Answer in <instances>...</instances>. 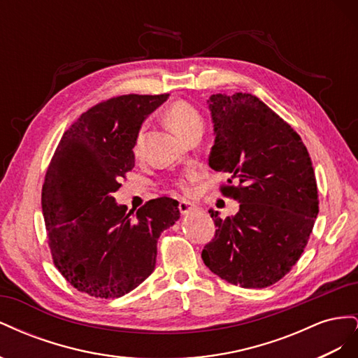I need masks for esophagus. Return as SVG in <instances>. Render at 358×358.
I'll return each instance as SVG.
<instances>
[{
	"label": "esophagus",
	"instance_id": "esophagus-1",
	"mask_svg": "<svg viewBox=\"0 0 358 358\" xmlns=\"http://www.w3.org/2000/svg\"><path fill=\"white\" fill-rule=\"evenodd\" d=\"M196 209H197L196 206L188 203V201H180V203H179V210H180L182 215H188V213L194 212Z\"/></svg>",
	"mask_w": 358,
	"mask_h": 358
}]
</instances>
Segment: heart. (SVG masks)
Instances as JSON below:
<instances>
[{
    "mask_svg": "<svg viewBox=\"0 0 358 358\" xmlns=\"http://www.w3.org/2000/svg\"><path fill=\"white\" fill-rule=\"evenodd\" d=\"M166 117L170 124V127L175 129V131L182 137L188 140L192 134H196L199 131H203V116L199 112L197 107H194L191 103L188 101H175L169 106V109L166 112ZM145 133H146V124H143L140 127L138 133L136 136L134 140V146L133 150L134 154H140L143 146V140H145ZM197 179V173L196 171H189L187 173L185 176H182L180 179L176 180L178 188H180L182 191H191V185L192 182Z\"/></svg>",
    "mask_w": 358,
    "mask_h": 358,
    "instance_id": "obj_1",
    "label": "heart"
}]
</instances>
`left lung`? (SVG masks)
Masks as SVG:
<instances>
[{
  "mask_svg": "<svg viewBox=\"0 0 358 358\" xmlns=\"http://www.w3.org/2000/svg\"><path fill=\"white\" fill-rule=\"evenodd\" d=\"M208 104L215 134L209 166L229 173L221 191L241 206L225 220L209 210L216 231L201 258L227 282L266 288L299 262L315 224L312 161L300 136L255 95L213 94Z\"/></svg>",
  "mask_w": 358,
  "mask_h": 358,
  "instance_id": "obj_1",
  "label": "left lung"
}]
</instances>
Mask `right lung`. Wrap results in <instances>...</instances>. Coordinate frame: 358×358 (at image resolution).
<instances>
[{"mask_svg": "<svg viewBox=\"0 0 358 358\" xmlns=\"http://www.w3.org/2000/svg\"><path fill=\"white\" fill-rule=\"evenodd\" d=\"M169 99L119 95L91 107L64 133L46 171L41 209L53 264L76 289L117 299L154 272L161 233L179 220V203L149 200L134 218L113 192L134 167L140 127Z\"/></svg>", "mask_w": 358, "mask_h": 358, "instance_id": "obj_1", "label": "right lung"}]
</instances>
